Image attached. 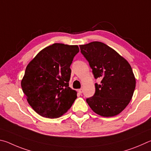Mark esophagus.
Instances as JSON below:
<instances>
[{
	"mask_svg": "<svg viewBox=\"0 0 151 151\" xmlns=\"http://www.w3.org/2000/svg\"><path fill=\"white\" fill-rule=\"evenodd\" d=\"M83 89H82V88H81V89H79V90H78V92L81 94V93H83Z\"/></svg>",
	"mask_w": 151,
	"mask_h": 151,
	"instance_id": "34e87169",
	"label": "esophagus"
}]
</instances>
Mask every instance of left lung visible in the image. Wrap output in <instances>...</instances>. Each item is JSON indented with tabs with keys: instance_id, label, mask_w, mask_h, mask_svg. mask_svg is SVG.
Listing matches in <instances>:
<instances>
[{
	"instance_id": "obj_1",
	"label": "left lung",
	"mask_w": 151,
	"mask_h": 151,
	"mask_svg": "<svg viewBox=\"0 0 151 151\" xmlns=\"http://www.w3.org/2000/svg\"><path fill=\"white\" fill-rule=\"evenodd\" d=\"M89 62L95 79L96 92L86 101L93 111L103 117L117 115L127 106L135 89V78L131 65L118 53L100 42L80 46Z\"/></svg>"
}]
</instances>
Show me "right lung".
<instances>
[{
  "instance_id": "1",
  "label": "right lung",
  "mask_w": 151,
  "mask_h": 151,
  "mask_svg": "<svg viewBox=\"0 0 151 151\" xmlns=\"http://www.w3.org/2000/svg\"><path fill=\"white\" fill-rule=\"evenodd\" d=\"M78 46L55 43L41 50L28 63L21 81L29 105L44 117L58 118L77 98L69 87L73 58Z\"/></svg>"
}]
</instances>
